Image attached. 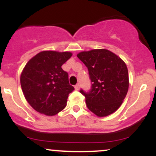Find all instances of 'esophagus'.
<instances>
[{
	"label": "esophagus",
	"instance_id": "obj_1",
	"mask_svg": "<svg viewBox=\"0 0 156 156\" xmlns=\"http://www.w3.org/2000/svg\"><path fill=\"white\" fill-rule=\"evenodd\" d=\"M75 89H76V90H79V89H80V84H79V83L76 84V85L75 86Z\"/></svg>",
	"mask_w": 156,
	"mask_h": 156
}]
</instances>
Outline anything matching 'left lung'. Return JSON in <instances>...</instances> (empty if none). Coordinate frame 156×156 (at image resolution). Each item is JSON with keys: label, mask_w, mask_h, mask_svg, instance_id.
Returning <instances> with one entry per match:
<instances>
[{"label": "left lung", "mask_w": 156, "mask_h": 156, "mask_svg": "<svg viewBox=\"0 0 156 156\" xmlns=\"http://www.w3.org/2000/svg\"><path fill=\"white\" fill-rule=\"evenodd\" d=\"M77 56L88 68L92 81L89 92L80 91L85 96L87 108L100 117L115 112L124 101L129 87L124 61L106 49L83 51Z\"/></svg>", "instance_id": "8db88e82"}]
</instances>
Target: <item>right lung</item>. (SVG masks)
Instances as JSON below:
<instances>
[{"mask_svg": "<svg viewBox=\"0 0 156 156\" xmlns=\"http://www.w3.org/2000/svg\"><path fill=\"white\" fill-rule=\"evenodd\" d=\"M70 52L44 51L28 62L20 76L26 101L34 110L47 116L58 114L66 107L69 93L68 73L62 64L72 56Z\"/></svg>", "mask_w": 156, "mask_h": 156, "instance_id": "obj_1", "label": "right lung"}]
</instances>
